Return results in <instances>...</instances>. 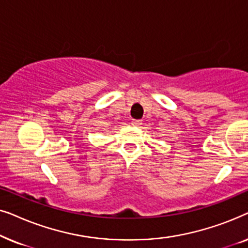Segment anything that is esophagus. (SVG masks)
<instances>
[{
    "label": "esophagus",
    "instance_id": "esophagus-1",
    "mask_svg": "<svg viewBox=\"0 0 248 248\" xmlns=\"http://www.w3.org/2000/svg\"><path fill=\"white\" fill-rule=\"evenodd\" d=\"M141 124H142L141 121H139V120L132 121V125H133V126H139V125H141Z\"/></svg>",
    "mask_w": 248,
    "mask_h": 248
}]
</instances>
